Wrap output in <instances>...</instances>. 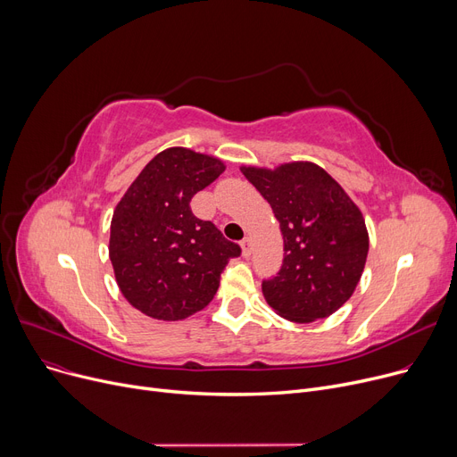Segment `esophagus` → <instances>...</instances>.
I'll return each mask as SVG.
<instances>
[{"mask_svg": "<svg viewBox=\"0 0 457 457\" xmlns=\"http://www.w3.org/2000/svg\"><path fill=\"white\" fill-rule=\"evenodd\" d=\"M251 253H253V241H251V237H244L241 239V254L247 258V256H251Z\"/></svg>", "mask_w": 457, "mask_h": 457, "instance_id": "34e87169", "label": "esophagus"}]
</instances>
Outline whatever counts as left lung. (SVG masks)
<instances>
[{"instance_id":"1","label":"left lung","mask_w":457,"mask_h":457,"mask_svg":"<svg viewBox=\"0 0 457 457\" xmlns=\"http://www.w3.org/2000/svg\"><path fill=\"white\" fill-rule=\"evenodd\" d=\"M241 173L271 204L284 237L280 271L262 282L267 304L293 323L337 312L354 293L369 253L360 208L312 162L244 166Z\"/></svg>"}]
</instances>
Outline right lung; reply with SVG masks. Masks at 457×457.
<instances>
[{
  "instance_id": "obj_1",
  "label": "right lung",
  "mask_w": 457,
  "mask_h": 457,
  "mask_svg": "<svg viewBox=\"0 0 457 457\" xmlns=\"http://www.w3.org/2000/svg\"><path fill=\"white\" fill-rule=\"evenodd\" d=\"M225 171L220 158L184 147L158 153L142 170L111 223L109 256L123 297L158 320H180L216 295L230 258L241 254L192 197Z\"/></svg>"
}]
</instances>
